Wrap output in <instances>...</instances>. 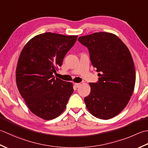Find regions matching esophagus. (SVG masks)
<instances>
[{"mask_svg":"<svg viewBox=\"0 0 148 148\" xmlns=\"http://www.w3.org/2000/svg\"><path fill=\"white\" fill-rule=\"evenodd\" d=\"M74 86H75V87L78 88V87L80 86V83H74Z\"/></svg>","mask_w":148,"mask_h":148,"instance_id":"34e87169","label":"esophagus"}]
</instances>
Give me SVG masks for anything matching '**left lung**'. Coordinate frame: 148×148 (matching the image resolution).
<instances>
[{
  "mask_svg": "<svg viewBox=\"0 0 148 148\" xmlns=\"http://www.w3.org/2000/svg\"><path fill=\"white\" fill-rule=\"evenodd\" d=\"M78 40L88 49L99 77L96 83H89L91 92L84 98L86 107L97 118H112L127 105L134 90L135 70L130 52L112 33L95 32Z\"/></svg>",
  "mask_w": 148,
  "mask_h": 148,
  "instance_id": "1",
  "label": "left lung"
}]
</instances>
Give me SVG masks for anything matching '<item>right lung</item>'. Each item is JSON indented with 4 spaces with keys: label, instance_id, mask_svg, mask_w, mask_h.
<instances>
[{
    "label": "right lung",
    "instance_id": "add662e5",
    "mask_svg": "<svg viewBox=\"0 0 148 148\" xmlns=\"http://www.w3.org/2000/svg\"><path fill=\"white\" fill-rule=\"evenodd\" d=\"M77 36L45 32L30 40L20 53L16 82L31 112L45 120L62 113L73 94V84L55 78L53 73L77 41Z\"/></svg>",
    "mask_w": 148,
    "mask_h": 148
}]
</instances>
